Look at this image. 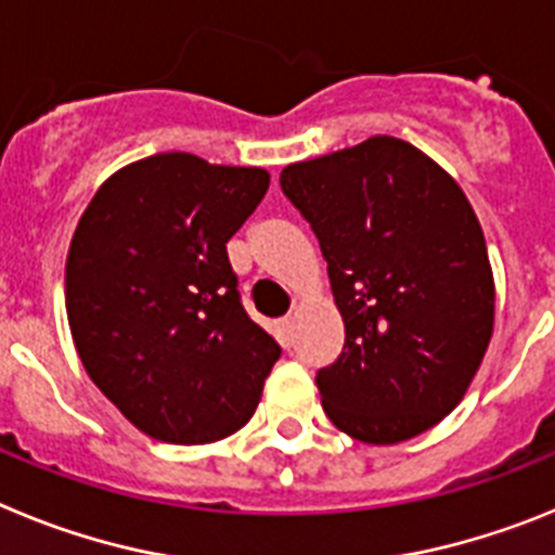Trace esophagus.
I'll list each match as a JSON object with an SVG mask.
<instances>
[{
    "label": "esophagus",
    "mask_w": 555,
    "mask_h": 555,
    "mask_svg": "<svg viewBox=\"0 0 555 555\" xmlns=\"http://www.w3.org/2000/svg\"><path fill=\"white\" fill-rule=\"evenodd\" d=\"M278 327H281V336H283V345H292L294 341V317H283L278 320Z\"/></svg>",
    "instance_id": "esophagus-1"
}]
</instances>
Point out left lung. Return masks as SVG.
<instances>
[{
    "label": "left lung",
    "mask_w": 555,
    "mask_h": 555,
    "mask_svg": "<svg viewBox=\"0 0 555 555\" xmlns=\"http://www.w3.org/2000/svg\"><path fill=\"white\" fill-rule=\"evenodd\" d=\"M281 189L320 238L345 320V350L317 375L331 423L366 444L442 423L494 327L492 263L467 194L395 135L288 164Z\"/></svg>",
    "instance_id": "obj_1"
}]
</instances>
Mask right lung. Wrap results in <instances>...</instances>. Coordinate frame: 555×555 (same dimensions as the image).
<instances>
[{
  "instance_id": "add662e5",
  "label": "right lung",
  "mask_w": 555,
  "mask_h": 555,
  "mask_svg": "<svg viewBox=\"0 0 555 555\" xmlns=\"http://www.w3.org/2000/svg\"><path fill=\"white\" fill-rule=\"evenodd\" d=\"M269 189L258 166L160 152L113 171L66 258L77 356L141 434L208 444L249 423L281 347L244 311L230 235Z\"/></svg>"
}]
</instances>
